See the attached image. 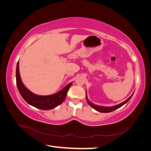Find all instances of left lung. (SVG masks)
<instances>
[{
    "label": "left lung",
    "mask_w": 151,
    "mask_h": 151,
    "mask_svg": "<svg viewBox=\"0 0 151 151\" xmlns=\"http://www.w3.org/2000/svg\"><path fill=\"white\" fill-rule=\"evenodd\" d=\"M134 93L132 94L128 98L127 100H125V101H123V103L119 104H117L115 105V106H111V107H104V106H98V105H95L93 103H91L88 99V96H87V92L86 93V101L88 102V103L90 105V106L92 107L93 108H94L96 110L99 111V112H101V113H109V112H111L114 110H116V109L120 108V107H122L123 105H124L125 103H127L128 101H129L130 99V98H132V96H133Z\"/></svg>",
    "instance_id": "obj_1"
}]
</instances>
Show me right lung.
I'll return each instance as SVG.
<instances>
[{"label":"right lung","instance_id":"add662e5","mask_svg":"<svg viewBox=\"0 0 151 151\" xmlns=\"http://www.w3.org/2000/svg\"><path fill=\"white\" fill-rule=\"evenodd\" d=\"M16 84L22 98L29 104L43 110H49L56 108L64 101L68 89L73 83H70L57 93L49 96L35 94L27 89L21 79L19 68V61L16 66Z\"/></svg>","mask_w":151,"mask_h":151}]
</instances>
